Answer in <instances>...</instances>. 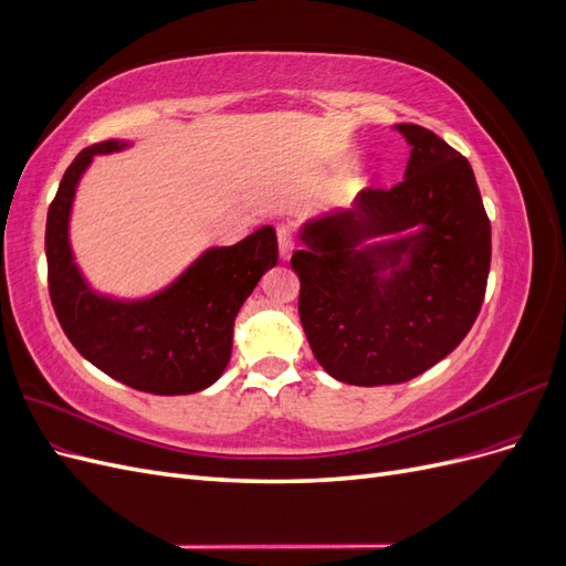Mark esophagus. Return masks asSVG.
Here are the masks:
<instances>
[{
    "mask_svg": "<svg viewBox=\"0 0 566 566\" xmlns=\"http://www.w3.org/2000/svg\"><path fill=\"white\" fill-rule=\"evenodd\" d=\"M279 252H281V260H290V254H293L295 250V235H293V229L290 227H279Z\"/></svg>",
    "mask_w": 566,
    "mask_h": 566,
    "instance_id": "1",
    "label": "esophagus"
}]
</instances>
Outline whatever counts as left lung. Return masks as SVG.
<instances>
[{
	"instance_id": "8db88e82",
	"label": "left lung",
	"mask_w": 566,
	"mask_h": 566,
	"mask_svg": "<svg viewBox=\"0 0 566 566\" xmlns=\"http://www.w3.org/2000/svg\"><path fill=\"white\" fill-rule=\"evenodd\" d=\"M403 181L358 193L352 208L306 219L300 318L335 380L399 385L449 356L482 310L491 224L470 163L420 125Z\"/></svg>"
}]
</instances>
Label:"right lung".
Here are the masks:
<instances>
[{"mask_svg":"<svg viewBox=\"0 0 566 566\" xmlns=\"http://www.w3.org/2000/svg\"><path fill=\"white\" fill-rule=\"evenodd\" d=\"M129 146L117 139L94 144L65 169L46 214L51 304L73 347L117 382L158 397L193 394L214 385L229 366L233 321L279 262L276 231L262 227L235 245L202 250L153 295L123 300L98 293L75 262L71 214L94 156Z\"/></svg>","mask_w":566,"mask_h":566,"instance_id":"1","label":"right lung"}]
</instances>
